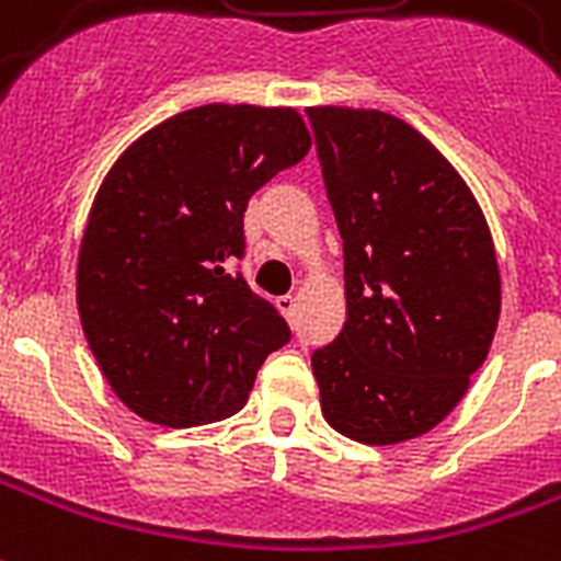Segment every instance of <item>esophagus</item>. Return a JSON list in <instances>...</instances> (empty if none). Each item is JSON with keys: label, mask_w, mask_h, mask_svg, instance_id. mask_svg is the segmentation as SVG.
I'll use <instances>...</instances> for the list:
<instances>
[{"label": "esophagus", "mask_w": 561, "mask_h": 561, "mask_svg": "<svg viewBox=\"0 0 561 561\" xmlns=\"http://www.w3.org/2000/svg\"><path fill=\"white\" fill-rule=\"evenodd\" d=\"M276 306H279V312L285 314L288 321H294V312H297V300H294V297H279Z\"/></svg>", "instance_id": "1"}]
</instances>
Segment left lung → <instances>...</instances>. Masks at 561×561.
I'll return each mask as SVG.
<instances>
[{
	"instance_id": "left-lung-1",
	"label": "left lung",
	"mask_w": 561,
	"mask_h": 561,
	"mask_svg": "<svg viewBox=\"0 0 561 561\" xmlns=\"http://www.w3.org/2000/svg\"><path fill=\"white\" fill-rule=\"evenodd\" d=\"M306 115L347 297L342 333L312 354L323 419L356 443H404L449 416L491 351V228L455 165L408 122L344 106Z\"/></svg>"
}]
</instances>
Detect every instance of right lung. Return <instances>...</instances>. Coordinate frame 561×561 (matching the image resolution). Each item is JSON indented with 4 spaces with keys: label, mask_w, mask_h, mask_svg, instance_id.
I'll list each match as a JSON object with an SVG mask.
<instances>
[{
    "label": "right lung",
    "mask_w": 561,
    "mask_h": 561,
    "mask_svg": "<svg viewBox=\"0 0 561 561\" xmlns=\"http://www.w3.org/2000/svg\"><path fill=\"white\" fill-rule=\"evenodd\" d=\"M309 130L288 106L178 112L115 160L77 264L82 333L136 416L193 428L234 416L291 330L234 273L255 190L300 163Z\"/></svg>",
    "instance_id": "add662e5"
}]
</instances>
